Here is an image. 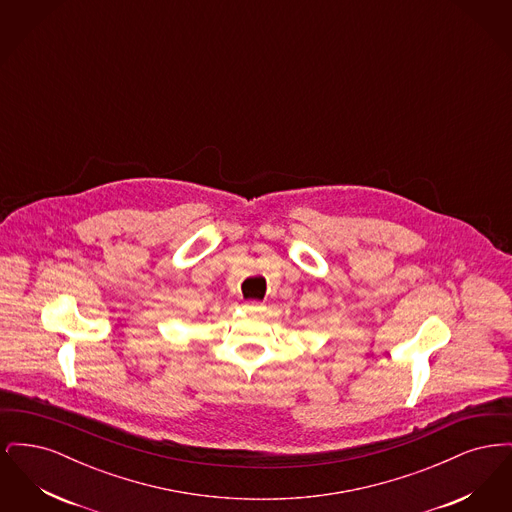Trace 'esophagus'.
Instances as JSON below:
<instances>
[{"label": "esophagus", "mask_w": 512, "mask_h": 512, "mask_svg": "<svg viewBox=\"0 0 512 512\" xmlns=\"http://www.w3.org/2000/svg\"><path fill=\"white\" fill-rule=\"evenodd\" d=\"M244 307L247 311H261V309H265V305L257 303V301H249V303H245Z\"/></svg>", "instance_id": "obj_1"}]
</instances>
